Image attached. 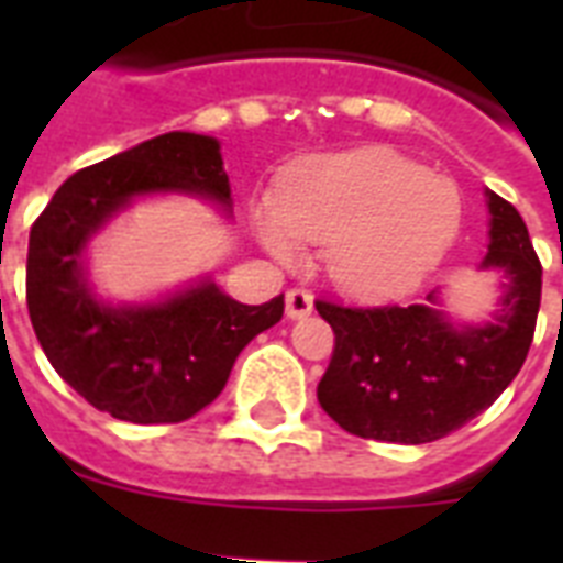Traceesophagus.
<instances>
[{
    "label": "esophagus",
    "instance_id": "1",
    "mask_svg": "<svg viewBox=\"0 0 563 563\" xmlns=\"http://www.w3.org/2000/svg\"><path fill=\"white\" fill-rule=\"evenodd\" d=\"M312 312V295L303 289L286 291V316L289 318H307Z\"/></svg>",
    "mask_w": 563,
    "mask_h": 563
}]
</instances>
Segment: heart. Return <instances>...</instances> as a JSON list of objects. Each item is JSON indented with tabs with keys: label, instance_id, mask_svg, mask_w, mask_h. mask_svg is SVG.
<instances>
[{
	"label": "heart",
	"instance_id": "heart-1",
	"mask_svg": "<svg viewBox=\"0 0 563 563\" xmlns=\"http://www.w3.org/2000/svg\"><path fill=\"white\" fill-rule=\"evenodd\" d=\"M462 195L391 148L309 157L254 210L256 239L280 263L327 247V274L360 300L409 298L435 274L462 230Z\"/></svg>",
	"mask_w": 563,
	"mask_h": 563
}]
</instances>
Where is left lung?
I'll list each match as a JSON object with an SVG mask.
<instances>
[{"instance_id": "left-lung-1", "label": "left lung", "mask_w": 563, "mask_h": 563, "mask_svg": "<svg viewBox=\"0 0 563 563\" xmlns=\"http://www.w3.org/2000/svg\"><path fill=\"white\" fill-rule=\"evenodd\" d=\"M488 254L499 274L497 309L464 324L441 307V291L411 307L351 309L318 300L335 351L318 402L351 435L427 444L485 411L523 368L541 309V263L520 212L485 189Z\"/></svg>"}]
</instances>
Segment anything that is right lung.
Here are the masks:
<instances>
[{"label": "right lung", "mask_w": 563, "mask_h": 563, "mask_svg": "<svg viewBox=\"0 0 563 563\" xmlns=\"http://www.w3.org/2000/svg\"><path fill=\"white\" fill-rule=\"evenodd\" d=\"M145 195H192L230 216L216 136L169 131L75 172L34 221L25 300L52 368L99 411L128 423H180L210 406L245 344L283 318V295L245 307L203 277L145 303L96 295L87 247Z\"/></svg>", "instance_id": "right-lung-1"}]
</instances>
